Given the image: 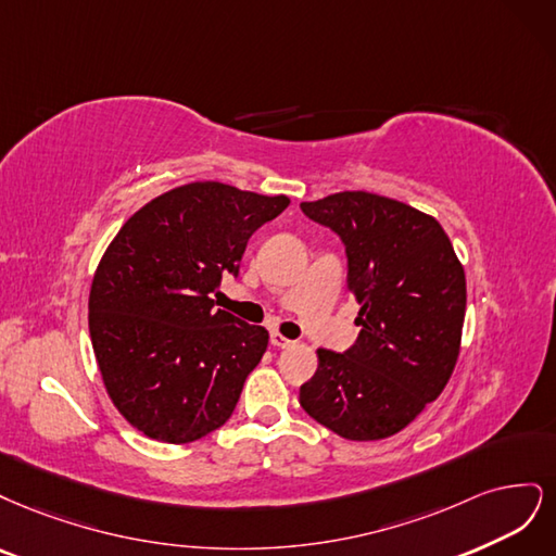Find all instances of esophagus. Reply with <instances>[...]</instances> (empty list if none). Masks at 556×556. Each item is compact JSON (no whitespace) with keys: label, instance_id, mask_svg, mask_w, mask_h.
<instances>
[{"label":"esophagus","instance_id":"obj_1","mask_svg":"<svg viewBox=\"0 0 556 556\" xmlns=\"http://www.w3.org/2000/svg\"><path fill=\"white\" fill-rule=\"evenodd\" d=\"M270 344H273L275 349H289L293 342H291L289 337H283L281 332H273V334H270Z\"/></svg>","mask_w":556,"mask_h":556}]
</instances>
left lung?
I'll return each instance as SVG.
<instances>
[{
  "label": "left lung",
  "instance_id": "left-lung-1",
  "mask_svg": "<svg viewBox=\"0 0 556 556\" xmlns=\"http://www.w3.org/2000/svg\"><path fill=\"white\" fill-rule=\"evenodd\" d=\"M300 207L342 238L363 328L346 353L316 351L300 404L342 439H388L451 381L467 312L464 267L432 214L395 199L339 191Z\"/></svg>",
  "mask_w": 556,
  "mask_h": 556
}]
</instances>
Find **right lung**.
<instances>
[{"instance_id": "add662e5", "label": "right lung", "mask_w": 556, "mask_h": 556, "mask_svg": "<svg viewBox=\"0 0 556 556\" xmlns=\"http://www.w3.org/2000/svg\"><path fill=\"white\" fill-rule=\"evenodd\" d=\"M222 182L156 195L124 222L89 289V337L105 392L138 432L191 443L219 429L267 349L261 326L214 307L249 238L289 207Z\"/></svg>"}]
</instances>
